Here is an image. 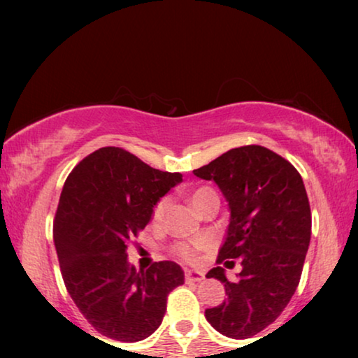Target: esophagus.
Masks as SVG:
<instances>
[{"label":"esophagus","mask_w":358,"mask_h":358,"mask_svg":"<svg viewBox=\"0 0 358 358\" xmlns=\"http://www.w3.org/2000/svg\"><path fill=\"white\" fill-rule=\"evenodd\" d=\"M185 282H200L203 278V272L200 271H190V268H185Z\"/></svg>","instance_id":"34e87169"}]
</instances>
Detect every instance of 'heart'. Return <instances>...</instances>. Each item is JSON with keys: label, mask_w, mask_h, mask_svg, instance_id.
I'll return each mask as SVG.
<instances>
[{"label": "heart", "mask_w": 358, "mask_h": 358, "mask_svg": "<svg viewBox=\"0 0 358 358\" xmlns=\"http://www.w3.org/2000/svg\"><path fill=\"white\" fill-rule=\"evenodd\" d=\"M212 197H218V195L212 187H207V185H202V187L194 189L189 195L190 203H192V207L197 210V212L200 208H202V205ZM166 208H168V199H159L153 207V213H151V218H153V222H161V220H163L164 213H166ZM203 246H205L203 241L180 243L174 248V254L179 259H182V261H194L195 256H197V252Z\"/></svg>", "instance_id": "1"}]
</instances>
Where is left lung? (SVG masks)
Instances as JSON below:
<instances>
[{"mask_svg": "<svg viewBox=\"0 0 358 358\" xmlns=\"http://www.w3.org/2000/svg\"><path fill=\"white\" fill-rule=\"evenodd\" d=\"M194 174L215 180L229 207L218 267L207 273L228 298L205 317L223 336L248 339L282 315L300 283L311 238L305 184L293 164L259 145L229 150ZM236 260L242 272L229 282L224 267Z\"/></svg>", "mask_w": 358, "mask_h": 358, "instance_id": "1", "label": "left lung"}]
</instances>
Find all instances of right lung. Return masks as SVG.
Instances as JSON below:
<instances>
[{
    "mask_svg": "<svg viewBox=\"0 0 358 358\" xmlns=\"http://www.w3.org/2000/svg\"><path fill=\"white\" fill-rule=\"evenodd\" d=\"M180 180L182 174L151 168L115 146L87 155L66 178L53 241L66 290L99 334L146 339L163 321L169 293L184 283L176 262L136 271L127 259L156 202Z\"/></svg>",
    "mask_w": 358,
    "mask_h": 358,
    "instance_id": "1",
    "label": "right lung"
}]
</instances>
